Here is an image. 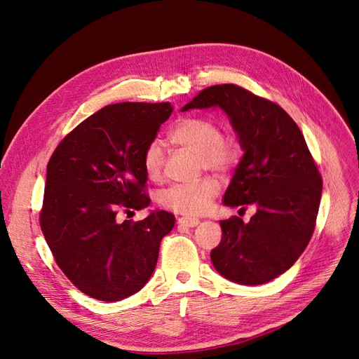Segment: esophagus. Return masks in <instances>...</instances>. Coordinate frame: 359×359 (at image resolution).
<instances>
[{"label":"esophagus","mask_w":359,"mask_h":359,"mask_svg":"<svg viewBox=\"0 0 359 359\" xmlns=\"http://www.w3.org/2000/svg\"><path fill=\"white\" fill-rule=\"evenodd\" d=\"M180 226H186V227H194L199 224V219H190V217H180L178 219Z\"/></svg>","instance_id":"34e87169"}]
</instances>
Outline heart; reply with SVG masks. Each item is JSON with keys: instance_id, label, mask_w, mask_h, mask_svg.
<instances>
[{"instance_id": "1", "label": "heart", "mask_w": 359, "mask_h": 359, "mask_svg": "<svg viewBox=\"0 0 359 359\" xmlns=\"http://www.w3.org/2000/svg\"><path fill=\"white\" fill-rule=\"evenodd\" d=\"M170 142L198 153L201 169L226 173L240 160V140L233 133H220V126L206 116H184L169 132ZM165 153L157 140L148 144L142 163L148 178L160 180L165 169ZM220 186L214 178H202L194 182L175 184L160 193V203L175 212L199 215L219 194Z\"/></svg>"}]
</instances>
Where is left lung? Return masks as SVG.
Returning a JSON list of instances; mask_svg holds the SVG:
<instances>
[{"label":"left lung","mask_w":359,"mask_h":359,"mask_svg":"<svg viewBox=\"0 0 359 359\" xmlns=\"http://www.w3.org/2000/svg\"><path fill=\"white\" fill-rule=\"evenodd\" d=\"M211 106L229 115L244 149L223 203L257 208L248 223L236 215L220 222L212 265L235 283L264 285L287 271L309 245L322 177L299 127L277 103L222 83L202 90L182 111Z\"/></svg>","instance_id":"left-lung-1"}]
</instances>
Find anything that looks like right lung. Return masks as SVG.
Listing matches in <instances>:
<instances>
[{"instance_id": "add662e5", "label": "right lung", "mask_w": 359, "mask_h": 359, "mask_svg": "<svg viewBox=\"0 0 359 359\" xmlns=\"http://www.w3.org/2000/svg\"><path fill=\"white\" fill-rule=\"evenodd\" d=\"M173 107L107 104L64 137L48 163L40 227L57 265L85 295L119 301L142 289L175 215L154 211L118 220L149 205L142 156Z\"/></svg>"}]
</instances>
